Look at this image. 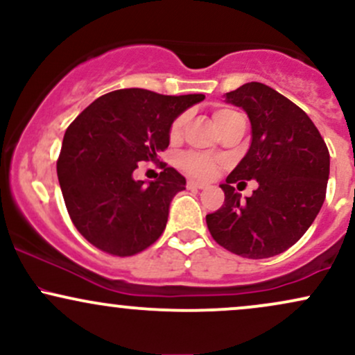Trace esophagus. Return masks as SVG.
<instances>
[{"label": "esophagus", "mask_w": 355, "mask_h": 355, "mask_svg": "<svg viewBox=\"0 0 355 355\" xmlns=\"http://www.w3.org/2000/svg\"><path fill=\"white\" fill-rule=\"evenodd\" d=\"M187 189H190V190H202V189H205V185H203V183H200V182L189 180V182H187Z\"/></svg>", "instance_id": "esophagus-1"}]
</instances>
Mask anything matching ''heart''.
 <instances>
[{
	"mask_svg": "<svg viewBox=\"0 0 355 355\" xmlns=\"http://www.w3.org/2000/svg\"><path fill=\"white\" fill-rule=\"evenodd\" d=\"M239 116H240L239 113L234 112V110H230V108H218V110H215V113H214V120H215V123H217L218 130H222L227 123H230L232 120H235V118H239ZM183 123H185V116L177 118V120L173 121L172 128H170V135H172V138H177L178 135H180ZM180 166L185 170L187 173L191 175V177H195V178H210L211 175L215 173V170H217V160L207 153L189 152V153L182 155Z\"/></svg>",
	"mask_w": 355,
	"mask_h": 355,
	"instance_id": "b5f03b06",
	"label": "heart"
}]
</instances>
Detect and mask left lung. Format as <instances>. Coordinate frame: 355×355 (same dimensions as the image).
I'll use <instances>...</instances> for the list:
<instances>
[{
  "label": "left lung",
  "mask_w": 355,
  "mask_h": 355,
  "mask_svg": "<svg viewBox=\"0 0 355 355\" xmlns=\"http://www.w3.org/2000/svg\"><path fill=\"white\" fill-rule=\"evenodd\" d=\"M252 125L250 148L220 189L225 202L207 215L211 237L232 254L267 259L292 247L315 220L325 200L327 145L302 108L263 83H245L225 93ZM240 180L259 183L242 201Z\"/></svg>",
  "instance_id": "1"
}]
</instances>
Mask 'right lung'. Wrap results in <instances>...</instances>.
<instances>
[{
  "label": "right lung",
  "mask_w": 355,
  "mask_h": 355,
  "mask_svg": "<svg viewBox=\"0 0 355 355\" xmlns=\"http://www.w3.org/2000/svg\"><path fill=\"white\" fill-rule=\"evenodd\" d=\"M205 95L168 96L141 88L107 93L68 126L56 172L73 225L92 245L135 255L164 234L185 177L162 164L155 182L135 180L138 162H157L175 118Z\"/></svg>",
  "instance_id": "right-lung-1"
}]
</instances>
